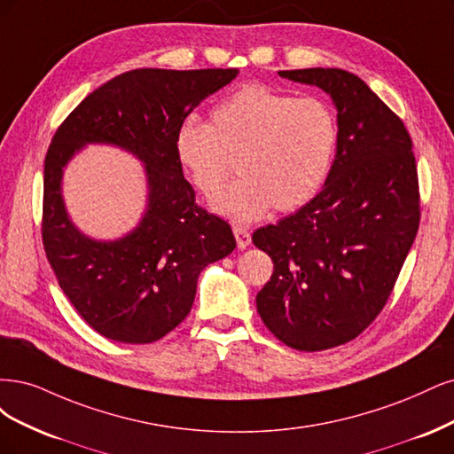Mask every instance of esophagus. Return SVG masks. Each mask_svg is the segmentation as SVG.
Listing matches in <instances>:
<instances>
[{
    "label": "esophagus",
    "mask_w": 454,
    "mask_h": 454,
    "mask_svg": "<svg viewBox=\"0 0 454 454\" xmlns=\"http://www.w3.org/2000/svg\"><path fill=\"white\" fill-rule=\"evenodd\" d=\"M233 236H236L239 248H247L248 245H251V233H248V230H245L241 226H233Z\"/></svg>",
    "instance_id": "obj_1"
}]
</instances>
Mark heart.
<instances>
[{
	"label": "heart",
	"mask_w": 454,
	"mask_h": 454,
	"mask_svg": "<svg viewBox=\"0 0 454 454\" xmlns=\"http://www.w3.org/2000/svg\"><path fill=\"white\" fill-rule=\"evenodd\" d=\"M338 121L318 98H292L245 84L211 111V124L186 119L175 131V156L190 183L215 198L231 175L239 181L213 201L228 221L248 224L271 206L288 213L323 188L338 147Z\"/></svg>",
	"instance_id": "b5f03b06"
}]
</instances>
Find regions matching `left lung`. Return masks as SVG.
<instances>
[{
    "label": "left lung",
    "mask_w": 454,
    "mask_h": 454,
    "mask_svg": "<svg viewBox=\"0 0 454 454\" xmlns=\"http://www.w3.org/2000/svg\"><path fill=\"white\" fill-rule=\"evenodd\" d=\"M279 75L318 86L338 111L323 190L253 233L273 260L256 294L262 320L285 345L313 353L355 340L385 307L419 230L417 164L403 122L360 77L338 67Z\"/></svg>",
    "instance_id": "8db88e82"
}]
</instances>
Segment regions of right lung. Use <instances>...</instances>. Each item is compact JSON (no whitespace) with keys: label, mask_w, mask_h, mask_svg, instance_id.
Masks as SVG:
<instances>
[{"label":"right lung","mask_w":454,"mask_h":454,"mask_svg":"<svg viewBox=\"0 0 454 454\" xmlns=\"http://www.w3.org/2000/svg\"><path fill=\"white\" fill-rule=\"evenodd\" d=\"M238 69H134L101 84L56 129L45 158L43 245L64 294L98 333L153 343L192 309L201 270L228 256L236 238L223 218L196 206L175 156V131ZM86 144H111L144 164L148 206L119 240L82 234L68 218L63 169Z\"/></svg>","instance_id":"obj_1"}]
</instances>
